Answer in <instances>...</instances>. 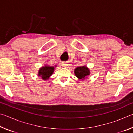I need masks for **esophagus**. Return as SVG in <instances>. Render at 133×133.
<instances>
[{
    "instance_id": "esophagus-1",
    "label": "esophagus",
    "mask_w": 133,
    "mask_h": 133,
    "mask_svg": "<svg viewBox=\"0 0 133 133\" xmlns=\"http://www.w3.org/2000/svg\"><path fill=\"white\" fill-rule=\"evenodd\" d=\"M62 66H63V67H66L67 66H68V64H67V63L63 62L62 63Z\"/></svg>"
}]
</instances>
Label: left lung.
Instances as JSON below:
<instances>
[{
    "label": "left lung",
    "instance_id": "1",
    "mask_svg": "<svg viewBox=\"0 0 133 133\" xmlns=\"http://www.w3.org/2000/svg\"><path fill=\"white\" fill-rule=\"evenodd\" d=\"M75 73L76 77L79 79L84 80L85 77L90 75L89 69L85 66L77 67L75 70Z\"/></svg>",
    "mask_w": 133,
    "mask_h": 133
}]
</instances>
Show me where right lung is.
<instances>
[{"label": "right lung", "instance_id": "obj_1", "mask_svg": "<svg viewBox=\"0 0 133 133\" xmlns=\"http://www.w3.org/2000/svg\"><path fill=\"white\" fill-rule=\"evenodd\" d=\"M55 69L53 66H46L40 69L39 71V76H41L43 80L48 79L49 77L52 75Z\"/></svg>", "mask_w": 133, "mask_h": 133}]
</instances>
